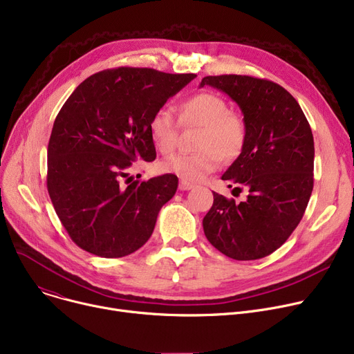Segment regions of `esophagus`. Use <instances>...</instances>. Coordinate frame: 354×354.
<instances>
[{
    "instance_id": "esophagus-1",
    "label": "esophagus",
    "mask_w": 354,
    "mask_h": 354,
    "mask_svg": "<svg viewBox=\"0 0 354 354\" xmlns=\"http://www.w3.org/2000/svg\"><path fill=\"white\" fill-rule=\"evenodd\" d=\"M195 187V185L194 183H191V182H187V180H180L179 182V189L180 191H189V189H194Z\"/></svg>"
}]
</instances>
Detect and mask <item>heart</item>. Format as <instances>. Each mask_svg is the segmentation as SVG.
Here are the masks:
<instances>
[{
  "mask_svg": "<svg viewBox=\"0 0 354 354\" xmlns=\"http://www.w3.org/2000/svg\"><path fill=\"white\" fill-rule=\"evenodd\" d=\"M179 124L201 128L196 153H180L162 162L165 172L183 180L198 182L219 168L223 160L236 159L245 149L248 127L245 118L230 111L225 98L214 92H199L183 100L178 108ZM149 135L162 155H171L178 145L179 125L167 108H158L149 120Z\"/></svg>",
  "mask_w": 354,
  "mask_h": 354,
  "instance_id": "b5f03b06",
  "label": "heart"
}]
</instances>
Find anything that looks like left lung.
Listing matches in <instances>:
<instances>
[{"label":"left lung","instance_id":"8db88e82","mask_svg":"<svg viewBox=\"0 0 354 354\" xmlns=\"http://www.w3.org/2000/svg\"><path fill=\"white\" fill-rule=\"evenodd\" d=\"M239 105L248 127L243 152L222 175L241 185L236 203L214 192L203 218L205 236L234 261L262 259L283 245L301 221L313 191L315 142L310 125L290 93L249 75L205 77ZM232 186V185H229Z\"/></svg>","mask_w":354,"mask_h":354}]
</instances>
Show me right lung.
I'll list each match as a JSON object with an SVG mask.
<instances>
[{"instance_id":"obj_1","label":"right lung","mask_w":354,"mask_h":354,"mask_svg":"<svg viewBox=\"0 0 354 354\" xmlns=\"http://www.w3.org/2000/svg\"><path fill=\"white\" fill-rule=\"evenodd\" d=\"M195 74L120 66L88 77L58 112L48 142L46 187L69 238L101 257L142 248L178 176L132 180V162L156 158L152 113Z\"/></svg>"}]
</instances>
